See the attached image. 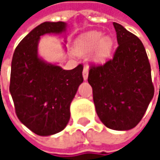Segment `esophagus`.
<instances>
[{
    "label": "esophagus",
    "mask_w": 160,
    "mask_h": 160,
    "mask_svg": "<svg viewBox=\"0 0 160 160\" xmlns=\"http://www.w3.org/2000/svg\"><path fill=\"white\" fill-rule=\"evenodd\" d=\"M88 73H89V70H88V68L87 67H84L83 68V80H87V78H88Z\"/></svg>",
    "instance_id": "1"
}]
</instances>
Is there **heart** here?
Listing matches in <instances>:
<instances>
[{
	"label": "heart",
	"mask_w": 160,
	"mask_h": 160,
	"mask_svg": "<svg viewBox=\"0 0 160 160\" xmlns=\"http://www.w3.org/2000/svg\"><path fill=\"white\" fill-rule=\"evenodd\" d=\"M112 47L113 40L110 36L102 35L100 31H91L77 39L74 52L79 56H85L92 52V60L102 63L109 57Z\"/></svg>",
	"instance_id": "heart-1"
}]
</instances>
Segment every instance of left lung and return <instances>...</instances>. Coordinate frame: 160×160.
<instances>
[{"instance_id":"1","label":"left lung","mask_w":160,"mask_h":160,"mask_svg":"<svg viewBox=\"0 0 160 160\" xmlns=\"http://www.w3.org/2000/svg\"><path fill=\"white\" fill-rule=\"evenodd\" d=\"M118 46L113 58L90 66L96 112L108 128L126 131L138 125L154 95L151 65L136 35L113 23Z\"/></svg>"}]
</instances>
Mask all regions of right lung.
<instances>
[{"instance_id": "right-lung-1", "label": "right lung", "mask_w": 160, "mask_h": 160, "mask_svg": "<svg viewBox=\"0 0 160 160\" xmlns=\"http://www.w3.org/2000/svg\"><path fill=\"white\" fill-rule=\"evenodd\" d=\"M65 22H44L33 29L16 48L11 61L9 92L17 117L41 136L64 129L70 118V103L83 83V65L71 70L38 57L41 35L61 34Z\"/></svg>"}]
</instances>
